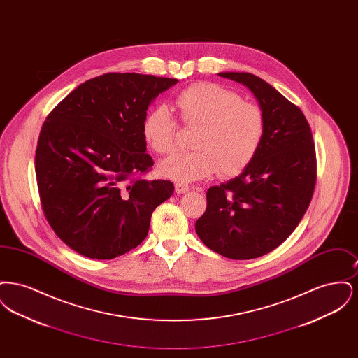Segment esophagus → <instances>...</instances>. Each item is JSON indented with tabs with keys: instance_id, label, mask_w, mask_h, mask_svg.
<instances>
[{
	"instance_id": "1",
	"label": "esophagus",
	"mask_w": 358,
	"mask_h": 358,
	"mask_svg": "<svg viewBox=\"0 0 358 358\" xmlns=\"http://www.w3.org/2000/svg\"><path fill=\"white\" fill-rule=\"evenodd\" d=\"M176 193H178V194H182V193H187V190H189V185L185 184V182H176Z\"/></svg>"
}]
</instances>
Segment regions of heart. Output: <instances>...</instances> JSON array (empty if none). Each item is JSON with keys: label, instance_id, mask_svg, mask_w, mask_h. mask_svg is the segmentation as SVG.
Masks as SVG:
<instances>
[{"label": "heart", "instance_id": "1", "mask_svg": "<svg viewBox=\"0 0 358 358\" xmlns=\"http://www.w3.org/2000/svg\"><path fill=\"white\" fill-rule=\"evenodd\" d=\"M176 106L185 126L197 130L192 142L196 150L164 159L158 166L164 177L178 182L203 180L217 171L222 177H235L255 159L266 134V115L259 104L204 82L181 91ZM142 136L155 153L176 149L177 123L166 106H155L146 114Z\"/></svg>", "mask_w": 358, "mask_h": 358}]
</instances>
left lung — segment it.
Segmentation results:
<instances>
[{"label": "left lung", "mask_w": 358, "mask_h": 358, "mask_svg": "<svg viewBox=\"0 0 358 358\" xmlns=\"http://www.w3.org/2000/svg\"><path fill=\"white\" fill-rule=\"evenodd\" d=\"M219 76L254 94L266 115V134L245 171L208 189L196 232L220 255L255 259L280 245L306 213L317 178L314 141L303 113L273 85L248 72Z\"/></svg>", "instance_id": "left-lung-1"}]
</instances>
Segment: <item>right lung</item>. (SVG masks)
I'll list each match as a JSON object with an SVG mask.
<instances>
[{
    "label": "right lung",
    "mask_w": 358,
    "mask_h": 358,
    "mask_svg": "<svg viewBox=\"0 0 358 358\" xmlns=\"http://www.w3.org/2000/svg\"><path fill=\"white\" fill-rule=\"evenodd\" d=\"M177 79L104 73L76 87L44 122L36 149L43 210L69 248L114 259L148 236L154 209L174 187L143 180L153 166L142 122Z\"/></svg>",
    "instance_id": "add662e5"
}]
</instances>
